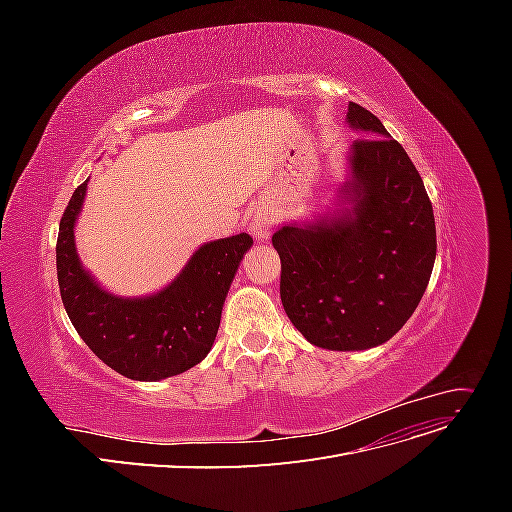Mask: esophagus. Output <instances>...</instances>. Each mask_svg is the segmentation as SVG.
I'll return each instance as SVG.
<instances>
[{
  "mask_svg": "<svg viewBox=\"0 0 512 512\" xmlns=\"http://www.w3.org/2000/svg\"><path fill=\"white\" fill-rule=\"evenodd\" d=\"M271 218H269V213H256L254 218L250 220V230H252V235H256L258 239H267L269 237V232H271Z\"/></svg>",
  "mask_w": 512,
  "mask_h": 512,
  "instance_id": "esophagus-1",
  "label": "esophagus"
}]
</instances>
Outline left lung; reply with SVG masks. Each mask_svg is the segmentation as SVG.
<instances>
[{
  "label": "left lung",
  "instance_id": "left-lung-1",
  "mask_svg": "<svg viewBox=\"0 0 512 512\" xmlns=\"http://www.w3.org/2000/svg\"><path fill=\"white\" fill-rule=\"evenodd\" d=\"M350 207L335 218L284 226L280 294L290 322L327 350H367L404 327L436 260V220L416 166L382 121L350 102Z\"/></svg>",
  "mask_w": 512,
  "mask_h": 512
}]
</instances>
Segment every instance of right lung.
Masks as SVG:
<instances>
[{"mask_svg": "<svg viewBox=\"0 0 512 512\" xmlns=\"http://www.w3.org/2000/svg\"><path fill=\"white\" fill-rule=\"evenodd\" d=\"M87 181L74 190L61 215L55 247L57 282L68 318L91 352L121 376L156 382L183 374L209 354L232 277L254 241L241 232L200 245L164 290L121 299L98 286L76 254L74 224Z\"/></svg>", "mask_w": 512, "mask_h": 512, "instance_id": "add662e5", "label": "right lung"}]
</instances>
